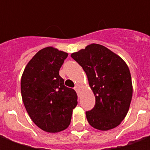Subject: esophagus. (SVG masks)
Listing matches in <instances>:
<instances>
[{
    "instance_id": "obj_1",
    "label": "esophagus",
    "mask_w": 150,
    "mask_h": 150,
    "mask_svg": "<svg viewBox=\"0 0 150 150\" xmlns=\"http://www.w3.org/2000/svg\"><path fill=\"white\" fill-rule=\"evenodd\" d=\"M75 91H76V92L78 93L79 91V88L78 86H75Z\"/></svg>"
}]
</instances>
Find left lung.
I'll use <instances>...</instances> for the list:
<instances>
[{
    "label": "left lung",
    "instance_id": "obj_1",
    "mask_svg": "<svg viewBox=\"0 0 150 150\" xmlns=\"http://www.w3.org/2000/svg\"><path fill=\"white\" fill-rule=\"evenodd\" d=\"M71 56L83 67L96 96L94 108L86 112L88 123L102 131L116 128L125 119L132 100V79L125 62L95 43Z\"/></svg>",
    "mask_w": 150,
    "mask_h": 150
}]
</instances>
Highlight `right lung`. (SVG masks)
Masks as SVG:
<instances>
[{
    "mask_svg": "<svg viewBox=\"0 0 150 150\" xmlns=\"http://www.w3.org/2000/svg\"><path fill=\"white\" fill-rule=\"evenodd\" d=\"M68 54L54 47L43 48L25 67L21 80L22 100L36 125L47 132H59L70 125L77 94L67 88L59 70Z\"/></svg>",
    "mask_w": 150,
    "mask_h": 150,
    "instance_id": "right-lung-1",
    "label": "right lung"
}]
</instances>
